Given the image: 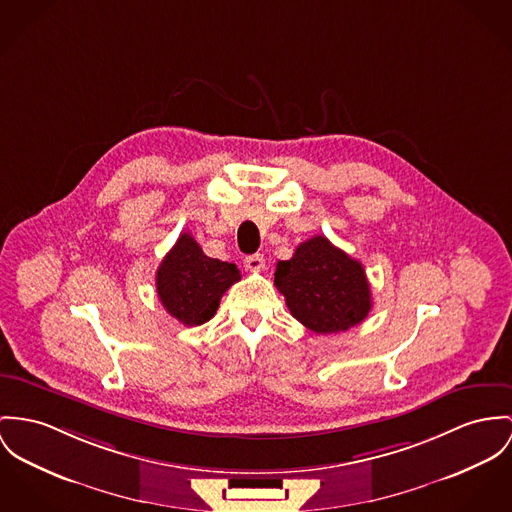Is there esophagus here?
Wrapping results in <instances>:
<instances>
[{"mask_svg": "<svg viewBox=\"0 0 512 512\" xmlns=\"http://www.w3.org/2000/svg\"><path fill=\"white\" fill-rule=\"evenodd\" d=\"M265 267V259H263V255H249V257H245V269L247 271H261Z\"/></svg>", "mask_w": 512, "mask_h": 512, "instance_id": "obj_1", "label": "esophagus"}]
</instances>
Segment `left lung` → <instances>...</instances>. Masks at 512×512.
<instances>
[{"instance_id":"1","label":"left lung","mask_w":512,"mask_h":512,"mask_svg":"<svg viewBox=\"0 0 512 512\" xmlns=\"http://www.w3.org/2000/svg\"><path fill=\"white\" fill-rule=\"evenodd\" d=\"M275 284L290 314L319 335L347 331L372 308L360 261L323 236L300 243L290 261H278Z\"/></svg>"}]
</instances>
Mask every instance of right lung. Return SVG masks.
<instances>
[{
    "instance_id": "right-lung-1",
    "label": "right lung",
    "mask_w": 512,
    "mask_h": 512,
    "mask_svg": "<svg viewBox=\"0 0 512 512\" xmlns=\"http://www.w3.org/2000/svg\"><path fill=\"white\" fill-rule=\"evenodd\" d=\"M239 278L234 263L204 255L195 237L181 234L159 265L156 288L167 314L193 327L216 314L220 298Z\"/></svg>"
}]
</instances>
